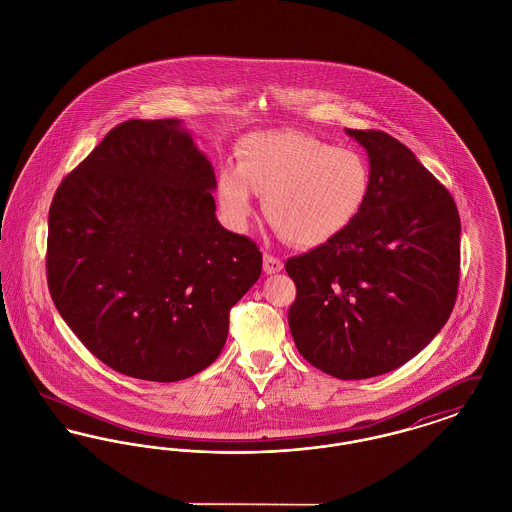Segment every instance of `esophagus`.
Here are the masks:
<instances>
[{
	"mask_svg": "<svg viewBox=\"0 0 512 512\" xmlns=\"http://www.w3.org/2000/svg\"><path fill=\"white\" fill-rule=\"evenodd\" d=\"M282 268H284V263H282L278 257L265 253V257H263V270H265L267 274H276V272H280Z\"/></svg>",
	"mask_w": 512,
	"mask_h": 512,
	"instance_id": "1",
	"label": "esophagus"
}]
</instances>
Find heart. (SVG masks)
<instances>
[{"label": "heart", "instance_id": "b5f03b06", "mask_svg": "<svg viewBox=\"0 0 512 512\" xmlns=\"http://www.w3.org/2000/svg\"><path fill=\"white\" fill-rule=\"evenodd\" d=\"M372 171L363 153L292 130L255 132L238 149V167L219 174L222 211L234 224L263 195L270 226L290 244L317 247L341 236L363 213Z\"/></svg>", "mask_w": 512, "mask_h": 512}]
</instances>
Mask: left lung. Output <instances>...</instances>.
<instances>
[{"mask_svg":"<svg viewBox=\"0 0 512 512\" xmlns=\"http://www.w3.org/2000/svg\"><path fill=\"white\" fill-rule=\"evenodd\" d=\"M345 132L372 171L366 207L341 236L286 263L297 295L288 313L297 351L340 380L405 365L455 307L461 219L436 176L390 134Z\"/></svg>","mask_w":512,"mask_h":512,"instance_id":"8db88e82","label":"left lung"}]
</instances>
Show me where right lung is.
Returning a JSON list of instances; mask_svg holds the SVG:
<instances>
[{
  "instance_id": "obj_1",
  "label": "right lung",
  "mask_w": 512,
  "mask_h": 512,
  "mask_svg": "<svg viewBox=\"0 0 512 512\" xmlns=\"http://www.w3.org/2000/svg\"><path fill=\"white\" fill-rule=\"evenodd\" d=\"M211 161L178 119L115 126L53 195L48 286L113 370L178 382L211 365L259 280L255 242L220 224Z\"/></svg>"
}]
</instances>
